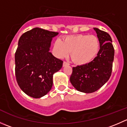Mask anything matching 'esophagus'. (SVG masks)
I'll list each match as a JSON object with an SVG mask.
<instances>
[{
    "mask_svg": "<svg viewBox=\"0 0 127 127\" xmlns=\"http://www.w3.org/2000/svg\"><path fill=\"white\" fill-rule=\"evenodd\" d=\"M69 64L68 63L66 62V61H64L63 64V67H64V66H69Z\"/></svg>",
    "mask_w": 127,
    "mask_h": 127,
    "instance_id": "esophagus-1",
    "label": "esophagus"
}]
</instances>
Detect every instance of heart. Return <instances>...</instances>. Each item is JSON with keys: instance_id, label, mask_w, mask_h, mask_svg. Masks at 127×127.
<instances>
[{"instance_id": "obj_1", "label": "heart", "mask_w": 127, "mask_h": 127, "mask_svg": "<svg viewBox=\"0 0 127 127\" xmlns=\"http://www.w3.org/2000/svg\"><path fill=\"white\" fill-rule=\"evenodd\" d=\"M55 53L63 58L71 52V60L77 64L84 65L92 62L98 55L100 42L96 35L79 34L69 35L63 39H58L54 43Z\"/></svg>"}]
</instances>
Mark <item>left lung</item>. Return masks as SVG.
Masks as SVG:
<instances>
[{"instance_id": "obj_1", "label": "left lung", "mask_w": 127, "mask_h": 127, "mask_svg": "<svg viewBox=\"0 0 127 127\" xmlns=\"http://www.w3.org/2000/svg\"><path fill=\"white\" fill-rule=\"evenodd\" d=\"M100 42L96 57L89 63L73 67L70 77L72 85L77 90L85 93L96 92L104 85L111 75L114 48L108 33L94 28Z\"/></svg>"}]
</instances>
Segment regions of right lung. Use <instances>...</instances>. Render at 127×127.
<instances>
[{
  "label": "right lung",
  "mask_w": 127,
  "mask_h": 127,
  "mask_svg": "<svg viewBox=\"0 0 127 127\" xmlns=\"http://www.w3.org/2000/svg\"><path fill=\"white\" fill-rule=\"evenodd\" d=\"M58 32L35 28L24 32L15 53V75L26 95L39 98L53 85V75L61 69L63 61L49 52L52 38Z\"/></svg>",
  "instance_id": "right-lung-1"
}]
</instances>
